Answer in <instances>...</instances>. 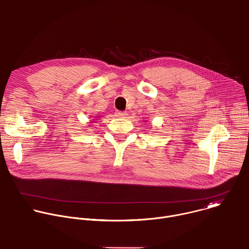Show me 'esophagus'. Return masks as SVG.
Returning a JSON list of instances; mask_svg holds the SVG:
<instances>
[{
    "mask_svg": "<svg viewBox=\"0 0 249 249\" xmlns=\"http://www.w3.org/2000/svg\"><path fill=\"white\" fill-rule=\"evenodd\" d=\"M115 115L119 118H125L127 116V112H125V111H116Z\"/></svg>",
    "mask_w": 249,
    "mask_h": 249,
    "instance_id": "34e87169",
    "label": "esophagus"
}]
</instances>
